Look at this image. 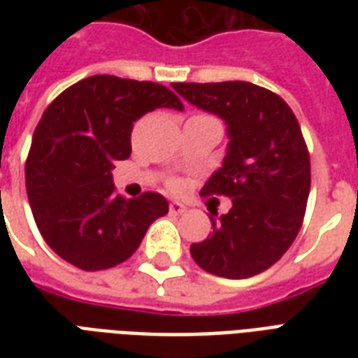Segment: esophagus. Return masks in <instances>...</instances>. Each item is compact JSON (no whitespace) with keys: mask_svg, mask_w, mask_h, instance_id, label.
I'll return each instance as SVG.
<instances>
[{"mask_svg":"<svg viewBox=\"0 0 358 358\" xmlns=\"http://www.w3.org/2000/svg\"><path fill=\"white\" fill-rule=\"evenodd\" d=\"M169 209H171V213H174V215H182V213H186L187 207L178 201H172L171 205H169Z\"/></svg>","mask_w":358,"mask_h":358,"instance_id":"34e87169","label":"esophagus"}]
</instances>
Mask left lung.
<instances>
[{"label":"left lung","instance_id":"1","mask_svg":"<svg viewBox=\"0 0 358 358\" xmlns=\"http://www.w3.org/2000/svg\"><path fill=\"white\" fill-rule=\"evenodd\" d=\"M187 103L222 118V166L201 195H228L232 209L210 213L213 234L189 253L209 274L251 278L282 259L297 238L310 192V161L299 122L280 95L251 82L172 84Z\"/></svg>","mask_w":358,"mask_h":358}]
</instances>
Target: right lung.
Returning <instances> with one entry per match:
<instances>
[{"label":"right lung","mask_w":358,"mask_h":358,"mask_svg":"<svg viewBox=\"0 0 358 358\" xmlns=\"http://www.w3.org/2000/svg\"><path fill=\"white\" fill-rule=\"evenodd\" d=\"M155 109L184 110L169 88L95 74L51 103L36 126L27 194L38 230L55 253L82 270L124 263L148 228L169 213L163 195H117L113 164L130 157L132 126Z\"/></svg>","instance_id":"add662e5"}]
</instances>
